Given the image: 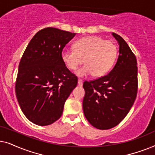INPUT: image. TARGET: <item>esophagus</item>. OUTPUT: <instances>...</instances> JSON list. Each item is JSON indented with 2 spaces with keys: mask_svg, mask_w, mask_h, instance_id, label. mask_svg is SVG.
Listing matches in <instances>:
<instances>
[{
  "mask_svg": "<svg viewBox=\"0 0 155 155\" xmlns=\"http://www.w3.org/2000/svg\"><path fill=\"white\" fill-rule=\"evenodd\" d=\"M78 85H79V86H82V84H83V82H82V80L81 79H78Z\"/></svg>",
  "mask_w": 155,
  "mask_h": 155,
  "instance_id": "1",
  "label": "esophagus"
}]
</instances>
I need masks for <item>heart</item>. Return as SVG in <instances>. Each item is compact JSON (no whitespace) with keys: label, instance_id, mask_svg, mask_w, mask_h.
<instances>
[{"label":"heart","instance_id":"b5f03b06","mask_svg":"<svg viewBox=\"0 0 155 155\" xmlns=\"http://www.w3.org/2000/svg\"><path fill=\"white\" fill-rule=\"evenodd\" d=\"M117 54L118 48L114 42L92 36L78 40L74 49H63L61 58L70 70L77 68L84 59L86 65L76 72L79 77H87L93 73L96 77H101L113 67Z\"/></svg>","mask_w":155,"mask_h":155}]
</instances>
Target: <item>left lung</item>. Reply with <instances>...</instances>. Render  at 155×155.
I'll use <instances>...</instances> for the list:
<instances>
[{"label": "left lung", "mask_w": 155, "mask_h": 155, "mask_svg": "<svg viewBox=\"0 0 155 155\" xmlns=\"http://www.w3.org/2000/svg\"><path fill=\"white\" fill-rule=\"evenodd\" d=\"M112 35L119 45L115 66L107 75L83 83L84 114L92 126L100 130L112 128L122 121L137 92L136 57L120 36Z\"/></svg>", "instance_id": "left-lung-1"}]
</instances>
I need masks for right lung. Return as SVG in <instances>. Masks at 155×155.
I'll use <instances>...</instances> for the list:
<instances>
[{
  "label": "right lung",
  "instance_id": "add662e5",
  "mask_svg": "<svg viewBox=\"0 0 155 155\" xmlns=\"http://www.w3.org/2000/svg\"><path fill=\"white\" fill-rule=\"evenodd\" d=\"M75 33L47 27L29 41L21 58L15 93L25 116L39 126L53 124L62 115L64 104L77 86L78 78L61 58Z\"/></svg>",
  "mask_w": 155,
  "mask_h": 155
}]
</instances>
